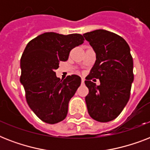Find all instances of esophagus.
Wrapping results in <instances>:
<instances>
[{
  "instance_id": "34e87169",
  "label": "esophagus",
  "mask_w": 150,
  "mask_h": 150,
  "mask_svg": "<svg viewBox=\"0 0 150 150\" xmlns=\"http://www.w3.org/2000/svg\"><path fill=\"white\" fill-rule=\"evenodd\" d=\"M85 83V79H82V84H84Z\"/></svg>"
}]
</instances>
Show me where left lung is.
Segmentation results:
<instances>
[{"label":"left lung","instance_id":"1","mask_svg":"<svg viewBox=\"0 0 150 150\" xmlns=\"http://www.w3.org/2000/svg\"><path fill=\"white\" fill-rule=\"evenodd\" d=\"M83 36L96 54V62L85 81L89 89L86 96L88 113L96 121L108 122L121 114L130 98L134 80L130 47L121 36L103 29ZM96 78L100 79V86L93 82Z\"/></svg>","mask_w":150,"mask_h":150}]
</instances>
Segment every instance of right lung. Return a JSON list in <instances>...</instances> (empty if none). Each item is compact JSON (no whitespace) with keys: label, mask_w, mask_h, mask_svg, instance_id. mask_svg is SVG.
I'll return each mask as SVG.
<instances>
[{"label":"right lung","mask_w":150,"mask_h":150,"mask_svg":"<svg viewBox=\"0 0 150 150\" xmlns=\"http://www.w3.org/2000/svg\"><path fill=\"white\" fill-rule=\"evenodd\" d=\"M80 34L62 35L45 33L31 41L21 57L20 82L25 92L27 103L43 122L56 124L68 114V103L81 84V78L56 76L61 61L68 59L71 50L84 43Z\"/></svg>","instance_id":"right-lung-1"}]
</instances>
